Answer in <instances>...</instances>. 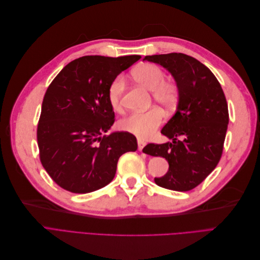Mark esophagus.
Returning <instances> with one entry per match:
<instances>
[{
    "label": "esophagus",
    "instance_id": "34e87169",
    "mask_svg": "<svg viewBox=\"0 0 260 260\" xmlns=\"http://www.w3.org/2000/svg\"><path fill=\"white\" fill-rule=\"evenodd\" d=\"M145 142L143 140H141V139H138V148H139V151L140 152H142V149L144 148V146H145Z\"/></svg>",
    "mask_w": 260,
    "mask_h": 260
}]
</instances>
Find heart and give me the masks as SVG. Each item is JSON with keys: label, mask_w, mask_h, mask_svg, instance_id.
Wrapping results in <instances>:
<instances>
[{"label": "heart", "mask_w": 260, "mask_h": 260, "mask_svg": "<svg viewBox=\"0 0 260 260\" xmlns=\"http://www.w3.org/2000/svg\"><path fill=\"white\" fill-rule=\"evenodd\" d=\"M135 79L144 88L152 91L155 102L165 108L174 107L179 98V88L176 82L165 80V72L155 64H144L133 70ZM124 78L117 76L107 90V99L114 111H120L121 99L124 91ZM164 119L158 108H151L146 112H135L128 115L118 123L122 131L129 132L139 138H148L159 127Z\"/></svg>", "instance_id": "1"}]
</instances>
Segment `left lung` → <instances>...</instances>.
Masks as SVG:
<instances>
[{
  "instance_id": "obj_1",
  "label": "left lung",
  "mask_w": 260,
  "mask_h": 260,
  "mask_svg": "<svg viewBox=\"0 0 260 260\" xmlns=\"http://www.w3.org/2000/svg\"><path fill=\"white\" fill-rule=\"evenodd\" d=\"M174 77L179 88L176 114L161 133L172 142L147 144L145 154L160 156L169 164L167 174L155 183L186 192L201 184L222 155L229 123L228 104L215 75L196 58L182 53L145 56Z\"/></svg>"
}]
</instances>
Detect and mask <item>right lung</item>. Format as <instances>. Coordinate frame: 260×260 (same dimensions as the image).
<instances>
[{
  "label": "right lung",
  "mask_w": 260,
  "mask_h": 260,
  "mask_svg": "<svg viewBox=\"0 0 260 260\" xmlns=\"http://www.w3.org/2000/svg\"><path fill=\"white\" fill-rule=\"evenodd\" d=\"M140 58L82 56L70 61L49 85L38 123V146L42 166L64 190L83 194L102 188L114 179L119 157L137 151L131 133H103L115 121L108 86Z\"/></svg>",
  "instance_id": "right-lung-1"
}]
</instances>
